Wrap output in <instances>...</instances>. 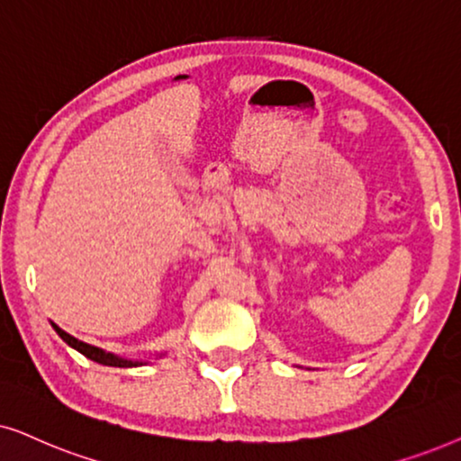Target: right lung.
Listing matches in <instances>:
<instances>
[{"label":"right lung","instance_id":"right-lung-1","mask_svg":"<svg viewBox=\"0 0 461 461\" xmlns=\"http://www.w3.org/2000/svg\"><path fill=\"white\" fill-rule=\"evenodd\" d=\"M52 327H54V330H57V333L60 335V339H63L65 343H69V346L76 348L79 354H84L86 358L95 360V363H98V365H105V366H137V365H140V363H132V360L118 358V356L103 352V349H98V348H95V346H88V343L79 341V339H76V337H71L69 333H65V330L59 329L57 324H52Z\"/></svg>","mask_w":461,"mask_h":461}]
</instances>
